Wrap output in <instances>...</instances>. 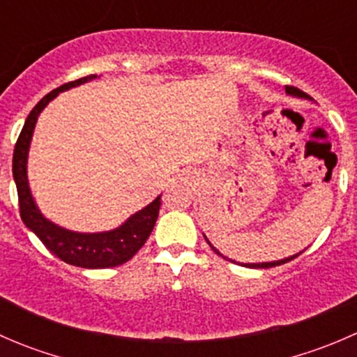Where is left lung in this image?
<instances>
[{
	"label": "left lung",
	"instance_id": "8db88e82",
	"mask_svg": "<svg viewBox=\"0 0 357 357\" xmlns=\"http://www.w3.org/2000/svg\"><path fill=\"white\" fill-rule=\"evenodd\" d=\"M287 93H289L290 96H298V98H305V100H311V96L309 95H305L304 91H301V89H297V88H294V86H287ZM205 240H207V236H205ZM207 243L208 245H211V248L212 250L215 252V254L218 255H221V257H225V255L221 254V252L218 250V248L215 247H212V243L208 242L207 240ZM304 252V250H302ZM302 252H298V254H295V255H290V257H285V259H282V261H273V262H245V264H242V266H247V268H275V266H280V264H285V262H289V261H291V259H295L297 257V255H301ZM226 259V257H225Z\"/></svg>",
	"mask_w": 357,
	"mask_h": 357
}]
</instances>
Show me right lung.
<instances>
[{
	"label": "right lung",
	"mask_w": 357,
	"mask_h": 357,
	"mask_svg": "<svg viewBox=\"0 0 357 357\" xmlns=\"http://www.w3.org/2000/svg\"><path fill=\"white\" fill-rule=\"evenodd\" d=\"M95 77L98 75L91 74L77 79V81L67 82V84L53 89L43 100H39L38 105L25 119V124L15 143V150H13V179H15L17 193H19L20 218H22L24 225L45 243V247L53 255L62 259L67 264L88 269L115 268V266L124 264L145 245L146 238L155 226L162 197L158 195L152 204L132 214L119 228L102 233H77L62 228L46 219L36 205L27 181V155L39 114L53 98L59 96V93L84 84Z\"/></svg>",
	"instance_id": "obj_1"
}]
</instances>
